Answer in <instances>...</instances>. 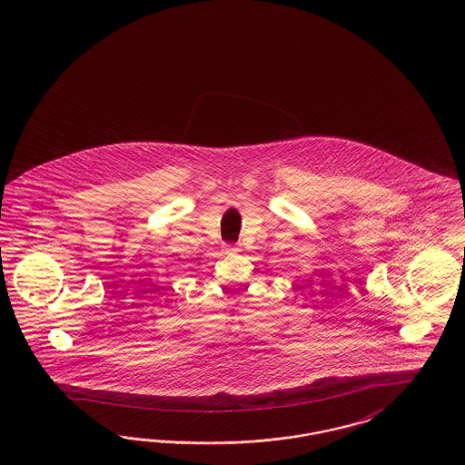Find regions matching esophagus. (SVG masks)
<instances>
[{
	"label": "esophagus",
	"instance_id": "1",
	"mask_svg": "<svg viewBox=\"0 0 465 465\" xmlns=\"http://www.w3.org/2000/svg\"><path fill=\"white\" fill-rule=\"evenodd\" d=\"M224 251H226V252H237L239 247H237L235 243H224Z\"/></svg>",
	"mask_w": 465,
	"mask_h": 465
}]
</instances>
